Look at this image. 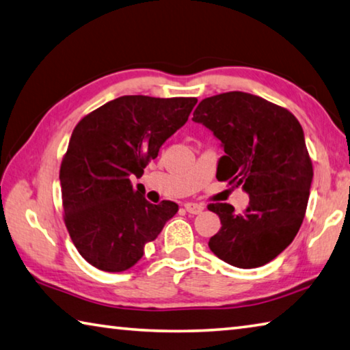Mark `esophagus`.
Returning a JSON list of instances; mask_svg holds the SVG:
<instances>
[{"label":"esophagus","mask_w":350,"mask_h":350,"mask_svg":"<svg viewBox=\"0 0 350 350\" xmlns=\"http://www.w3.org/2000/svg\"><path fill=\"white\" fill-rule=\"evenodd\" d=\"M185 209H186L189 213H192V215H197V213L203 212L204 206L197 204V203H186V204H185Z\"/></svg>","instance_id":"1"}]
</instances>
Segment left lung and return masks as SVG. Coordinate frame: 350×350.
I'll use <instances>...</instances> for the list:
<instances>
[{"label": "left lung", "instance_id": "left-lung-1", "mask_svg": "<svg viewBox=\"0 0 350 350\" xmlns=\"http://www.w3.org/2000/svg\"><path fill=\"white\" fill-rule=\"evenodd\" d=\"M192 120L223 143L217 180L249 193L241 213L228 203L207 206L221 219L211 250L235 267L267 265L293 241L308 209L314 167L301 124L287 109L244 92L204 98Z\"/></svg>", "mask_w": 350, "mask_h": 350}]
</instances>
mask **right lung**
Returning a JSON list of instances; mask_svg holds the SVG:
<instances>
[{
    "label": "right lung",
    "instance_id": "obj_1",
    "mask_svg": "<svg viewBox=\"0 0 350 350\" xmlns=\"http://www.w3.org/2000/svg\"><path fill=\"white\" fill-rule=\"evenodd\" d=\"M197 98L126 95L79 120L59 167L64 224L83 258L104 272H122L144 254L178 204H150L132 175L187 121Z\"/></svg>",
    "mask_w": 350,
    "mask_h": 350
}]
</instances>
